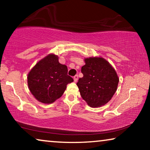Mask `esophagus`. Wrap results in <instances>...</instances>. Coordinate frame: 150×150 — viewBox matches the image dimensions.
Here are the masks:
<instances>
[{
  "mask_svg": "<svg viewBox=\"0 0 150 150\" xmlns=\"http://www.w3.org/2000/svg\"><path fill=\"white\" fill-rule=\"evenodd\" d=\"M78 79H79V76H78V75H75L74 76V81L76 83V82H77Z\"/></svg>",
  "mask_w": 150,
  "mask_h": 150,
  "instance_id": "34e87169",
  "label": "esophagus"
}]
</instances>
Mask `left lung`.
<instances>
[{
  "label": "left lung",
  "instance_id": "1",
  "mask_svg": "<svg viewBox=\"0 0 150 150\" xmlns=\"http://www.w3.org/2000/svg\"><path fill=\"white\" fill-rule=\"evenodd\" d=\"M81 68L83 77L77 83L81 97L91 107L106 104L115 93L119 79L110 63L102 57L85 59Z\"/></svg>",
  "mask_w": 150,
  "mask_h": 150
}]
</instances>
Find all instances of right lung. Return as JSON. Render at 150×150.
<instances>
[{
  "label": "right lung",
  "mask_w": 150,
  "mask_h": 150,
  "mask_svg": "<svg viewBox=\"0 0 150 150\" xmlns=\"http://www.w3.org/2000/svg\"><path fill=\"white\" fill-rule=\"evenodd\" d=\"M30 91L38 101L50 104L64 93L67 85L74 81L67 75V67L51 54L39 61L28 74Z\"/></svg>",
  "instance_id": "obj_1"
}]
</instances>
